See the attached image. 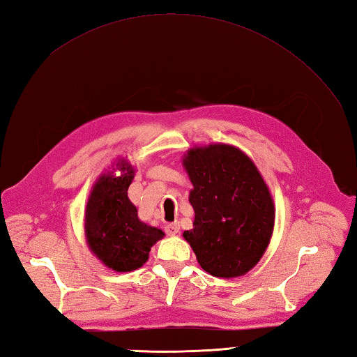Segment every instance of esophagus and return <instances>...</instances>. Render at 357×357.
<instances>
[{
	"label": "esophagus",
	"mask_w": 357,
	"mask_h": 357,
	"mask_svg": "<svg viewBox=\"0 0 357 357\" xmlns=\"http://www.w3.org/2000/svg\"><path fill=\"white\" fill-rule=\"evenodd\" d=\"M165 233L169 234V236H176V234L179 233V222L167 224L165 225Z\"/></svg>",
	"instance_id": "esophagus-1"
}]
</instances>
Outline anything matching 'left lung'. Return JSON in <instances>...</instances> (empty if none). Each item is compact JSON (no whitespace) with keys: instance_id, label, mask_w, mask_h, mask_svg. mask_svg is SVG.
I'll use <instances>...</instances> for the list:
<instances>
[{"instance_id":"obj_1","label":"left lung","mask_w":357,"mask_h":357,"mask_svg":"<svg viewBox=\"0 0 357 357\" xmlns=\"http://www.w3.org/2000/svg\"><path fill=\"white\" fill-rule=\"evenodd\" d=\"M183 165L193 188V229L183 233L202 270L244 276L261 261L275 227V202L255 162L230 144L192 147Z\"/></svg>"}]
</instances>
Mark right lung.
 Instances as JSON below:
<instances>
[{
  "instance_id": "add662e5",
  "label": "right lung",
  "mask_w": 357,
  "mask_h": 357,
  "mask_svg": "<svg viewBox=\"0 0 357 357\" xmlns=\"http://www.w3.org/2000/svg\"><path fill=\"white\" fill-rule=\"evenodd\" d=\"M135 167L119 158L109 170L100 174L90 190L84 210L86 241L105 267L124 273L142 267L150 248L165 233L142 222L138 208L128 199V187L135 178Z\"/></svg>"
}]
</instances>
